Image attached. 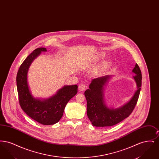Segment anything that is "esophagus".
Masks as SVG:
<instances>
[{
	"mask_svg": "<svg viewBox=\"0 0 159 159\" xmlns=\"http://www.w3.org/2000/svg\"><path fill=\"white\" fill-rule=\"evenodd\" d=\"M79 91H83L86 89V86L84 84H80L79 85Z\"/></svg>",
	"mask_w": 159,
	"mask_h": 159,
	"instance_id": "esophagus-1",
	"label": "esophagus"
}]
</instances>
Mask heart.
Wrapping results in <instances>:
<instances>
[{
	"label": "heart",
	"instance_id": "b5f03b06",
	"mask_svg": "<svg viewBox=\"0 0 159 159\" xmlns=\"http://www.w3.org/2000/svg\"><path fill=\"white\" fill-rule=\"evenodd\" d=\"M105 56H106V53H104V52L99 53L98 55V57H97V59L98 60H102L105 57Z\"/></svg>",
	"mask_w": 159,
	"mask_h": 159
}]
</instances>
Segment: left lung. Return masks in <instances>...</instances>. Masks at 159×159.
I'll list each match as a JSON object with an SVG mask.
<instances>
[{
	"label": "left lung",
	"mask_w": 159,
	"mask_h": 159,
	"mask_svg": "<svg viewBox=\"0 0 159 159\" xmlns=\"http://www.w3.org/2000/svg\"><path fill=\"white\" fill-rule=\"evenodd\" d=\"M132 72L135 75L133 78L136 82L137 89L129 101L117 108L107 106L104 97L105 87L112 76L106 75L92 79L89 89L84 92V95L87 101V115L93 126H111L132 113L139 98L142 83L141 71L137 64Z\"/></svg>",
	"instance_id": "obj_1"
}]
</instances>
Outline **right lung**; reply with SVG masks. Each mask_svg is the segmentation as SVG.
<instances>
[{"instance_id":"right-lung-1","label":"right lung","mask_w":159,"mask_h":159,"mask_svg":"<svg viewBox=\"0 0 159 159\" xmlns=\"http://www.w3.org/2000/svg\"><path fill=\"white\" fill-rule=\"evenodd\" d=\"M45 48L36 49L31 53L18 70L16 86L19 102L23 111L32 119L44 125H51L60 120L67 102L77 93V85H66L48 98L34 97L30 90L27 75L32 62L42 52H46Z\"/></svg>"}]
</instances>
